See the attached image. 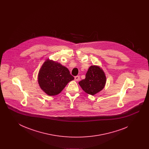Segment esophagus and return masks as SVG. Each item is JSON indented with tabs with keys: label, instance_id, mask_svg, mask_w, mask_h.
<instances>
[{
	"label": "esophagus",
	"instance_id": "1",
	"mask_svg": "<svg viewBox=\"0 0 149 149\" xmlns=\"http://www.w3.org/2000/svg\"><path fill=\"white\" fill-rule=\"evenodd\" d=\"M75 80L76 81H79L80 80V77L79 76H76L75 77Z\"/></svg>",
	"mask_w": 149,
	"mask_h": 149
}]
</instances>
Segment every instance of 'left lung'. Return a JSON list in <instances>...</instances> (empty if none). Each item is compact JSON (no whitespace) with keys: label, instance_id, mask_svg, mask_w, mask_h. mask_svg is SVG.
I'll list each match as a JSON object with an SVG mask.
<instances>
[{"label":"left lung","instance_id":"obj_1","mask_svg":"<svg viewBox=\"0 0 149 149\" xmlns=\"http://www.w3.org/2000/svg\"><path fill=\"white\" fill-rule=\"evenodd\" d=\"M106 78L104 72L97 66H91L87 71L85 78L79 82L85 92L94 95L102 91L106 84Z\"/></svg>","mask_w":149,"mask_h":149}]
</instances>
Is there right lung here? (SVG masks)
Here are the masks:
<instances>
[{
    "label": "right lung",
    "mask_w": 149,
    "mask_h": 149,
    "mask_svg": "<svg viewBox=\"0 0 149 149\" xmlns=\"http://www.w3.org/2000/svg\"><path fill=\"white\" fill-rule=\"evenodd\" d=\"M74 79L68 68L49 60L43 63L38 75L41 88L50 96L59 94Z\"/></svg>",
    "instance_id": "1"
}]
</instances>
